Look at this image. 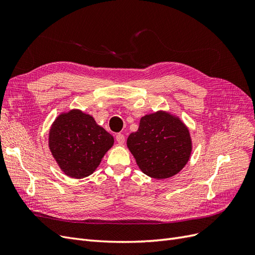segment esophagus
Instances as JSON below:
<instances>
[{"label": "esophagus", "instance_id": "1", "mask_svg": "<svg viewBox=\"0 0 255 255\" xmlns=\"http://www.w3.org/2000/svg\"><path fill=\"white\" fill-rule=\"evenodd\" d=\"M116 140H117V142L119 144H123L126 141V137L123 134H117V135H116Z\"/></svg>", "mask_w": 255, "mask_h": 255}]
</instances>
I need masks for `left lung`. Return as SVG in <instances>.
<instances>
[{
    "instance_id": "obj_1",
    "label": "left lung",
    "mask_w": 255,
    "mask_h": 255,
    "mask_svg": "<svg viewBox=\"0 0 255 255\" xmlns=\"http://www.w3.org/2000/svg\"><path fill=\"white\" fill-rule=\"evenodd\" d=\"M127 144L140 170L156 180L179 173L192 152L187 126L179 116L166 111L141 117L138 129L129 134Z\"/></svg>"
}]
</instances>
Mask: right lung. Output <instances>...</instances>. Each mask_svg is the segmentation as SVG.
I'll use <instances>...</instances> for the list:
<instances>
[{"label":"right lung","mask_w":255,"mask_h":255,"mask_svg":"<svg viewBox=\"0 0 255 255\" xmlns=\"http://www.w3.org/2000/svg\"><path fill=\"white\" fill-rule=\"evenodd\" d=\"M114 137L91 115L78 109L59 114L49 130V149L60 170L73 179L96 171Z\"/></svg>","instance_id":"add662e5"}]
</instances>
